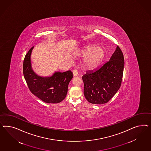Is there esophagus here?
Returning a JSON list of instances; mask_svg holds the SVG:
<instances>
[{"instance_id": "esophagus-1", "label": "esophagus", "mask_w": 151, "mask_h": 151, "mask_svg": "<svg viewBox=\"0 0 151 151\" xmlns=\"http://www.w3.org/2000/svg\"><path fill=\"white\" fill-rule=\"evenodd\" d=\"M73 76H76L78 75V71L76 69H74L73 71Z\"/></svg>"}]
</instances>
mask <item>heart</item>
Segmentation results:
<instances>
[{"instance_id":"obj_1","label":"heart","mask_w":151,"mask_h":151,"mask_svg":"<svg viewBox=\"0 0 151 151\" xmlns=\"http://www.w3.org/2000/svg\"><path fill=\"white\" fill-rule=\"evenodd\" d=\"M82 55L85 56V63L88 67H94L99 64L105 56V50L102 47L87 46L82 51Z\"/></svg>"}]
</instances>
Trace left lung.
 Masks as SVG:
<instances>
[{
  "label": "left lung",
  "instance_id": "left-lung-1",
  "mask_svg": "<svg viewBox=\"0 0 151 151\" xmlns=\"http://www.w3.org/2000/svg\"><path fill=\"white\" fill-rule=\"evenodd\" d=\"M124 64L123 53L117 46L109 61L82 76L83 93L90 103L104 104L114 96L121 85Z\"/></svg>",
  "mask_w": 151,
  "mask_h": 151
}]
</instances>
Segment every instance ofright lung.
I'll use <instances>...</instances> for the list:
<instances>
[{
    "label": "right lung",
    "instance_id": "right-lung-1",
    "mask_svg": "<svg viewBox=\"0 0 151 151\" xmlns=\"http://www.w3.org/2000/svg\"><path fill=\"white\" fill-rule=\"evenodd\" d=\"M34 46L25 55L23 61V74L30 91L39 99L48 104L59 103L66 97L69 82L73 78L69 70L56 72L51 77L37 76L31 66L30 55Z\"/></svg>",
    "mask_w": 151,
    "mask_h": 151
}]
</instances>
